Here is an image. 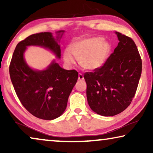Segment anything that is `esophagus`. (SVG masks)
Listing matches in <instances>:
<instances>
[{"mask_svg": "<svg viewBox=\"0 0 153 153\" xmlns=\"http://www.w3.org/2000/svg\"><path fill=\"white\" fill-rule=\"evenodd\" d=\"M78 79H79V80H83V74H81V73H79V77H78Z\"/></svg>", "mask_w": 153, "mask_h": 153, "instance_id": "esophagus-1", "label": "esophagus"}]
</instances>
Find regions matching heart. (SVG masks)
Instances as JSON below:
<instances>
[{
	"instance_id": "heart-1",
	"label": "heart",
	"mask_w": 153,
	"mask_h": 153,
	"mask_svg": "<svg viewBox=\"0 0 153 153\" xmlns=\"http://www.w3.org/2000/svg\"><path fill=\"white\" fill-rule=\"evenodd\" d=\"M70 50H65L63 53L67 63H74L73 55L84 70H95L101 68L106 62L110 53L111 45L102 37H90L74 41L70 45Z\"/></svg>"
}]
</instances>
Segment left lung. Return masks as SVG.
Returning <instances> with one entry per match:
<instances>
[{
	"instance_id": "left-lung-1",
	"label": "left lung",
	"mask_w": 153,
	"mask_h": 153,
	"mask_svg": "<svg viewBox=\"0 0 153 153\" xmlns=\"http://www.w3.org/2000/svg\"><path fill=\"white\" fill-rule=\"evenodd\" d=\"M118 45L101 68L85 72L87 100L94 112L117 115L129 106L137 91L142 60L131 37L116 32Z\"/></svg>"
}]
</instances>
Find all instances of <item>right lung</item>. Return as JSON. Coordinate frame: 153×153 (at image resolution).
<instances>
[{"mask_svg": "<svg viewBox=\"0 0 153 153\" xmlns=\"http://www.w3.org/2000/svg\"><path fill=\"white\" fill-rule=\"evenodd\" d=\"M30 45L47 48L60 58V47L51 33L31 35L19 42L14 49L9 68L10 79L19 100L28 112L38 118L53 120L65 110L69 95L78 79V72L64 70L56 62L45 70H32L24 58L26 47Z\"/></svg>", "mask_w": 153, "mask_h": 153, "instance_id": "right-lung-1", "label": "right lung"}]
</instances>
